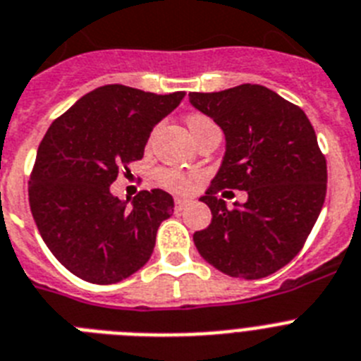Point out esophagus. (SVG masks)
Here are the masks:
<instances>
[{"label":"esophagus","instance_id":"34e87169","mask_svg":"<svg viewBox=\"0 0 361 361\" xmlns=\"http://www.w3.org/2000/svg\"><path fill=\"white\" fill-rule=\"evenodd\" d=\"M190 199H184V197H177V199H175V210H184V208H186L188 204H190Z\"/></svg>","mask_w":361,"mask_h":361}]
</instances>
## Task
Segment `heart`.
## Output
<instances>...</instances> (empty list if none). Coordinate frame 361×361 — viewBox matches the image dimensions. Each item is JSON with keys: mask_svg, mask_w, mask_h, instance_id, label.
<instances>
[{"mask_svg": "<svg viewBox=\"0 0 361 361\" xmlns=\"http://www.w3.org/2000/svg\"><path fill=\"white\" fill-rule=\"evenodd\" d=\"M186 122L190 131H192L193 138L199 133H202L204 129L215 128L214 120H212L210 116L202 115V113H192V115H188ZM157 180H159L160 186L168 188L171 192L186 193L190 192L193 188V184H195L197 173H193V171H183V169L177 168H160L159 171H157Z\"/></svg>", "mask_w": 361, "mask_h": 361, "instance_id": "obj_1", "label": "heart"}]
</instances>
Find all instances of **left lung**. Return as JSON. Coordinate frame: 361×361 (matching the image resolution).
Here are the masks:
<instances>
[{
	"label": "left lung",
	"instance_id": "obj_1",
	"mask_svg": "<svg viewBox=\"0 0 361 361\" xmlns=\"http://www.w3.org/2000/svg\"><path fill=\"white\" fill-rule=\"evenodd\" d=\"M190 102L226 137L223 164L201 197L212 223L193 233L197 250L226 276H270L300 254L325 202L327 160L312 124L257 84L190 92ZM224 187L245 189L249 201L226 209L216 197Z\"/></svg>",
	"mask_w": 361,
	"mask_h": 361
}]
</instances>
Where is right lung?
<instances>
[{
  "instance_id": "1",
  "label": "right lung",
  "mask_w": 361,
  "mask_h": 361,
  "mask_svg": "<svg viewBox=\"0 0 361 361\" xmlns=\"http://www.w3.org/2000/svg\"><path fill=\"white\" fill-rule=\"evenodd\" d=\"M184 98L111 84L80 98L39 142L30 171L29 204L52 255L71 274L113 285L140 270L153 254L173 199L142 190L129 206L109 186L120 169L144 157L157 122Z\"/></svg>"
}]
</instances>
